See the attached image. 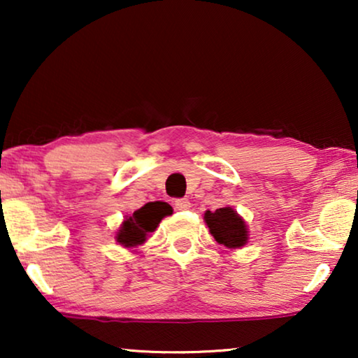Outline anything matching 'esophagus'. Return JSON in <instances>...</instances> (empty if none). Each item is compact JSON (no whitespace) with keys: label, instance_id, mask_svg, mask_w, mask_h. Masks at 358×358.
<instances>
[{"label":"esophagus","instance_id":"esophagus-1","mask_svg":"<svg viewBox=\"0 0 358 358\" xmlns=\"http://www.w3.org/2000/svg\"><path fill=\"white\" fill-rule=\"evenodd\" d=\"M174 207H176V210H189L190 202L187 199H176L174 200Z\"/></svg>","mask_w":358,"mask_h":358}]
</instances>
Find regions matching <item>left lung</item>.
<instances>
[{"instance_id": "obj_1", "label": "left lung", "mask_w": 358, "mask_h": 358, "mask_svg": "<svg viewBox=\"0 0 358 358\" xmlns=\"http://www.w3.org/2000/svg\"><path fill=\"white\" fill-rule=\"evenodd\" d=\"M208 231L218 244H223L228 249H241L248 244L249 231L248 224L241 215L234 212L231 207L217 208L215 212L203 213Z\"/></svg>"}]
</instances>
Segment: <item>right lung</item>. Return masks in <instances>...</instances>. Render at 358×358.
Returning a JSON list of instances; mask_svg holds the SVG:
<instances>
[{"label": "right lung", "mask_w": 358, "mask_h": 358, "mask_svg": "<svg viewBox=\"0 0 358 358\" xmlns=\"http://www.w3.org/2000/svg\"><path fill=\"white\" fill-rule=\"evenodd\" d=\"M173 213V207L166 202H148L143 207L135 210L131 215H127L124 222L117 229L115 241L122 248L135 249L148 239L161 220Z\"/></svg>", "instance_id": "1"}]
</instances>
